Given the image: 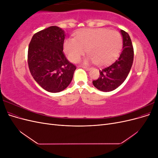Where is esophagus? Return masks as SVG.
<instances>
[{
    "instance_id": "obj_1",
    "label": "esophagus",
    "mask_w": 158,
    "mask_h": 158,
    "mask_svg": "<svg viewBox=\"0 0 158 158\" xmlns=\"http://www.w3.org/2000/svg\"><path fill=\"white\" fill-rule=\"evenodd\" d=\"M82 68L85 69V70H89L91 69L90 67H88V66H82Z\"/></svg>"
}]
</instances>
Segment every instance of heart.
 <instances>
[{
  "label": "heart",
  "mask_w": 158,
  "mask_h": 158,
  "mask_svg": "<svg viewBox=\"0 0 158 158\" xmlns=\"http://www.w3.org/2000/svg\"><path fill=\"white\" fill-rule=\"evenodd\" d=\"M123 39L120 33L103 28L85 30L78 33L76 40L69 38L64 49L68 58L77 62L88 49L90 55L85 63H96L99 66L111 63L120 52Z\"/></svg>",
  "instance_id": "b5f03b06"
}]
</instances>
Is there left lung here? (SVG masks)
Here are the masks:
<instances>
[{
    "instance_id": "obj_1",
    "label": "left lung",
    "mask_w": 158,
    "mask_h": 158,
    "mask_svg": "<svg viewBox=\"0 0 158 158\" xmlns=\"http://www.w3.org/2000/svg\"><path fill=\"white\" fill-rule=\"evenodd\" d=\"M123 38L121 53L113 64L99 70V77L93 81L97 89L103 92H111L121 85L130 72L134 59V49L128 33L121 30Z\"/></svg>"
}]
</instances>
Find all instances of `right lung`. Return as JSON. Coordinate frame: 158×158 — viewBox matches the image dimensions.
I'll list each match as a JSON object with an SVG mask.
<instances>
[{
    "mask_svg": "<svg viewBox=\"0 0 158 158\" xmlns=\"http://www.w3.org/2000/svg\"><path fill=\"white\" fill-rule=\"evenodd\" d=\"M64 31L51 26L35 33L30 43L27 63L33 78L47 92H61L71 82L76 66L63 52Z\"/></svg>",
    "mask_w": 158,
    "mask_h": 158,
    "instance_id": "obj_1",
    "label": "right lung"
}]
</instances>
